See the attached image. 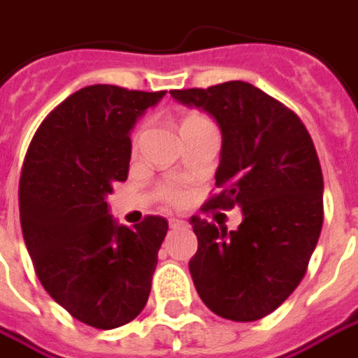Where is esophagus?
<instances>
[{"label":"esophagus","instance_id":"esophagus-1","mask_svg":"<svg viewBox=\"0 0 358 358\" xmlns=\"http://www.w3.org/2000/svg\"><path fill=\"white\" fill-rule=\"evenodd\" d=\"M188 222L186 221H182V219H170V227L172 229H180V227H186Z\"/></svg>","mask_w":358,"mask_h":358}]
</instances>
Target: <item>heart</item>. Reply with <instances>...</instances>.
Wrapping results in <instances>:
<instances>
[{
    "label": "heart",
    "mask_w": 358,
    "mask_h": 358,
    "mask_svg": "<svg viewBox=\"0 0 358 358\" xmlns=\"http://www.w3.org/2000/svg\"><path fill=\"white\" fill-rule=\"evenodd\" d=\"M194 119H202V117H200V115L184 117L182 125H184V123H188V121H194ZM141 136H143V127L136 129V134H134V137H131V143H134V148H136L137 143L141 141ZM158 194H159V199L164 200V202H168V204H178L180 200L184 199V192L180 190V188L176 186V184H174V182H168V184L159 186Z\"/></svg>",
    "instance_id": "heart-1"
}]
</instances>
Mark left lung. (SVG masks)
<instances>
[{
  "label": "left lung",
  "instance_id": "8db88e82",
  "mask_svg": "<svg viewBox=\"0 0 358 358\" xmlns=\"http://www.w3.org/2000/svg\"><path fill=\"white\" fill-rule=\"evenodd\" d=\"M170 95L206 111L221 127L219 192L202 208L243 210L239 229L229 233L221 222L190 219L199 239L188 263L192 282L217 316L259 320L302 282L322 231L324 180L316 148L300 117L249 83Z\"/></svg>",
  "mask_w": 358,
  "mask_h": 358
}]
</instances>
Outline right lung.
Returning <instances> with one entry per match:
<instances>
[{
  "instance_id": "right-lung-1",
  "label": "right lung",
  "mask_w": 358,
  "mask_h": 358,
  "mask_svg": "<svg viewBox=\"0 0 358 358\" xmlns=\"http://www.w3.org/2000/svg\"><path fill=\"white\" fill-rule=\"evenodd\" d=\"M166 91L91 85L64 99L34 134L20 176V221L36 275L71 316L111 330L145 308L164 217L117 224L107 196L125 182L129 131Z\"/></svg>"
}]
</instances>
